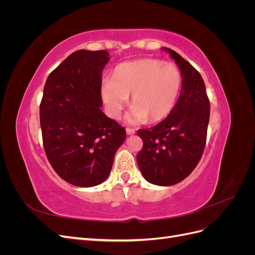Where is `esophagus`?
Instances as JSON below:
<instances>
[{
	"label": "esophagus",
	"instance_id": "1",
	"mask_svg": "<svg viewBox=\"0 0 255 255\" xmlns=\"http://www.w3.org/2000/svg\"><path fill=\"white\" fill-rule=\"evenodd\" d=\"M126 130H127V134H128V135H133V134H135V129H133V128H128Z\"/></svg>",
	"mask_w": 255,
	"mask_h": 255
}]
</instances>
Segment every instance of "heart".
<instances>
[{"label": "heart", "instance_id": "1", "mask_svg": "<svg viewBox=\"0 0 255 255\" xmlns=\"http://www.w3.org/2000/svg\"><path fill=\"white\" fill-rule=\"evenodd\" d=\"M182 87L180 69L155 58H141L119 64L112 80L101 86V98L110 117L120 118L132 95V109L127 120L132 125L146 120L158 122L173 111Z\"/></svg>", "mask_w": 255, "mask_h": 255}]
</instances>
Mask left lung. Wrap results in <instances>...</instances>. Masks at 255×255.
<instances>
[{
  "label": "left lung",
  "mask_w": 255,
  "mask_h": 255,
  "mask_svg": "<svg viewBox=\"0 0 255 255\" xmlns=\"http://www.w3.org/2000/svg\"><path fill=\"white\" fill-rule=\"evenodd\" d=\"M163 50L180 68L181 94L165 120L150 128L138 129L143 146L137 154V164L146 181L170 186L187 177L202 156L210 121V100L201 74L175 51Z\"/></svg>",
  "instance_id": "obj_1"
}]
</instances>
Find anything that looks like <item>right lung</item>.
Here are the masks:
<instances>
[{"label": "right lung", "instance_id": "1", "mask_svg": "<svg viewBox=\"0 0 255 255\" xmlns=\"http://www.w3.org/2000/svg\"><path fill=\"white\" fill-rule=\"evenodd\" d=\"M105 50H79L48 76L40 103L45 154L55 172L74 186L103 183L126 128L100 110Z\"/></svg>", "mask_w": 255, "mask_h": 255}]
</instances>
